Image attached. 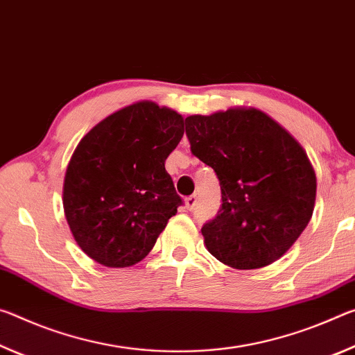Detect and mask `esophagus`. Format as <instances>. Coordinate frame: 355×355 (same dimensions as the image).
I'll return each mask as SVG.
<instances>
[{
  "mask_svg": "<svg viewBox=\"0 0 355 355\" xmlns=\"http://www.w3.org/2000/svg\"><path fill=\"white\" fill-rule=\"evenodd\" d=\"M195 206H196V196L195 195L187 196V198H185V207H187L189 211H191Z\"/></svg>",
  "mask_w": 355,
  "mask_h": 355,
  "instance_id": "esophagus-1",
  "label": "esophagus"
}]
</instances>
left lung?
Wrapping results in <instances>:
<instances>
[{
  "mask_svg": "<svg viewBox=\"0 0 355 355\" xmlns=\"http://www.w3.org/2000/svg\"><path fill=\"white\" fill-rule=\"evenodd\" d=\"M185 133L222 189L217 217L201 228L209 253L241 270L282 258L315 209L316 174L304 148L257 108L189 116Z\"/></svg>",
  "mask_w": 355,
  "mask_h": 355,
  "instance_id": "obj_1",
  "label": "left lung"
}]
</instances>
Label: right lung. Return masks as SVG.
I'll return each instance as SVG.
<instances>
[{"mask_svg": "<svg viewBox=\"0 0 355 355\" xmlns=\"http://www.w3.org/2000/svg\"><path fill=\"white\" fill-rule=\"evenodd\" d=\"M184 118L154 102L132 103L86 133L67 165L62 206L75 242L98 264L141 261L182 205L165 160Z\"/></svg>", "mask_w": 355, "mask_h": 355, "instance_id": "obj_1", "label": "right lung"}]
</instances>
